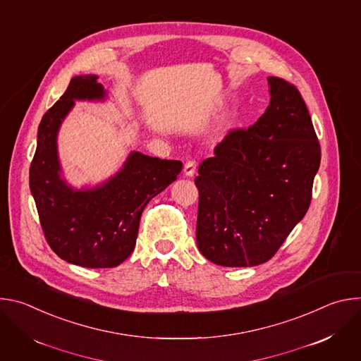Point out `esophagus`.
Here are the masks:
<instances>
[{"mask_svg": "<svg viewBox=\"0 0 361 361\" xmlns=\"http://www.w3.org/2000/svg\"><path fill=\"white\" fill-rule=\"evenodd\" d=\"M195 169H197V163L194 160L187 161L185 166H184V176L185 177H192L194 173H195Z\"/></svg>", "mask_w": 361, "mask_h": 361, "instance_id": "1", "label": "esophagus"}]
</instances>
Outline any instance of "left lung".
I'll return each instance as SVG.
<instances>
[{"mask_svg":"<svg viewBox=\"0 0 361 361\" xmlns=\"http://www.w3.org/2000/svg\"><path fill=\"white\" fill-rule=\"evenodd\" d=\"M270 106L198 167L197 245L223 267L269 262L312 202L322 149L300 91L269 77Z\"/></svg>","mask_w":361,"mask_h":361,"instance_id":"1","label":"left lung"}]
</instances>
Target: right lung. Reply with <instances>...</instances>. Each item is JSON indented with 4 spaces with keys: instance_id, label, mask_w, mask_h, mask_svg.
<instances>
[{
    "instance_id": "add662e5",
    "label": "right lung",
    "mask_w": 361,
    "mask_h": 361,
    "mask_svg": "<svg viewBox=\"0 0 361 361\" xmlns=\"http://www.w3.org/2000/svg\"><path fill=\"white\" fill-rule=\"evenodd\" d=\"M97 78L94 74L74 77L44 114L30 167V190L45 240L60 259L87 269H111L128 259L142 210L176 181L183 163L133 151L123 169L102 184L82 190L68 185L61 177L59 130L77 99L107 97Z\"/></svg>"
}]
</instances>
